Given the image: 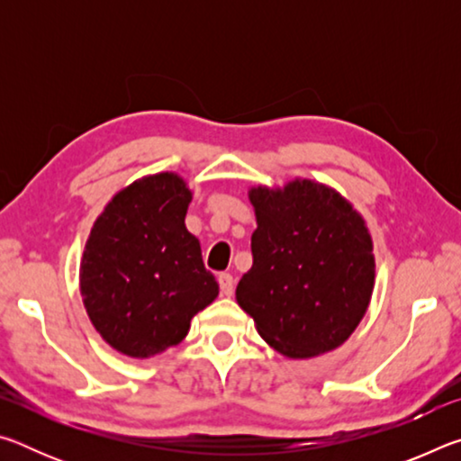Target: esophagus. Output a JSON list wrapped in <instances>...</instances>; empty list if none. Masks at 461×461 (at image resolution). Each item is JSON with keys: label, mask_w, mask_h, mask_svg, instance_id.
Wrapping results in <instances>:
<instances>
[{"label": "esophagus", "mask_w": 461, "mask_h": 461, "mask_svg": "<svg viewBox=\"0 0 461 461\" xmlns=\"http://www.w3.org/2000/svg\"><path fill=\"white\" fill-rule=\"evenodd\" d=\"M220 286H221V293L225 294V296H231L233 294V283H236V280H233V276L230 275V272H221L220 275Z\"/></svg>", "instance_id": "obj_1"}]
</instances>
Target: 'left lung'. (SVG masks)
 Listing matches in <instances>:
<instances>
[{
  "instance_id": "8db88e82",
  "label": "left lung",
  "mask_w": 461,
  "mask_h": 461,
  "mask_svg": "<svg viewBox=\"0 0 461 461\" xmlns=\"http://www.w3.org/2000/svg\"><path fill=\"white\" fill-rule=\"evenodd\" d=\"M258 228L252 268L236 288L262 339L288 357H313L346 341L374 288L372 238L349 203L313 181L249 191Z\"/></svg>"
}]
</instances>
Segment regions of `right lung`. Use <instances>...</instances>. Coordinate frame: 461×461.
Segmentation results:
<instances>
[{"mask_svg": "<svg viewBox=\"0 0 461 461\" xmlns=\"http://www.w3.org/2000/svg\"><path fill=\"white\" fill-rule=\"evenodd\" d=\"M191 191L173 173L131 183L97 217L81 262V294L109 346L150 357L176 346L220 285L185 228Z\"/></svg>", "mask_w": 461, "mask_h": 461, "instance_id": "1", "label": "right lung"}]
</instances>
